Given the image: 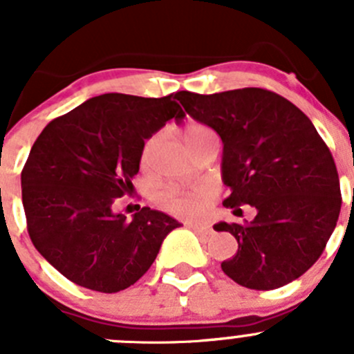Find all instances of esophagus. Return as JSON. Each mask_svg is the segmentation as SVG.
Listing matches in <instances>:
<instances>
[{"mask_svg": "<svg viewBox=\"0 0 354 354\" xmlns=\"http://www.w3.org/2000/svg\"><path fill=\"white\" fill-rule=\"evenodd\" d=\"M187 226L192 227V230H194L195 233L203 234V236H210V234L214 233L212 226H210V224H207V223H188Z\"/></svg>", "mask_w": 354, "mask_h": 354, "instance_id": "1", "label": "esophagus"}]
</instances>
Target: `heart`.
Masks as SVG:
<instances>
[{"mask_svg": "<svg viewBox=\"0 0 354 354\" xmlns=\"http://www.w3.org/2000/svg\"><path fill=\"white\" fill-rule=\"evenodd\" d=\"M212 137H216L214 130L203 123H188L183 128V138L188 147ZM152 144H154V138H149L144 147H142L140 162L144 166L149 162ZM214 198H216V188L212 185H200V187L192 188V190H181V188L176 187L164 188L159 197H157V202L166 212L173 214V216L183 217V219H194V217L202 216L209 209Z\"/></svg>", "mask_w": 354, "mask_h": 354, "instance_id": "1", "label": "heart"}]
</instances>
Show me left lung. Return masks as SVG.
<instances>
[{"instance_id":"8db88e82","label":"left lung","mask_w":354,"mask_h":354,"mask_svg":"<svg viewBox=\"0 0 354 354\" xmlns=\"http://www.w3.org/2000/svg\"><path fill=\"white\" fill-rule=\"evenodd\" d=\"M178 101L223 140V181L231 188L224 207L257 209L246 224H214L238 241L236 255L221 263L224 274L259 291L298 279L326 250L342 202L334 157L310 118L259 87L181 91Z\"/></svg>"}]
</instances>
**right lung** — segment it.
I'll list each match as a JSON object with an SVG mask.
<instances>
[{"mask_svg":"<svg viewBox=\"0 0 354 354\" xmlns=\"http://www.w3.org/2000/svg\"><path fill=\"white\" fill-rule=\"evenodd\" d=\"M174 99L97 95L55 118L32 145L22 169L28 236L71 283L99 292L130 288L181 226L149 207L131 221L114 210L133 188L145 138L185 118Z\"/></svg>","mask_w":354,"mask_h":354,"instance_id":"obj_1","label":"right lung"}]
</instances>
